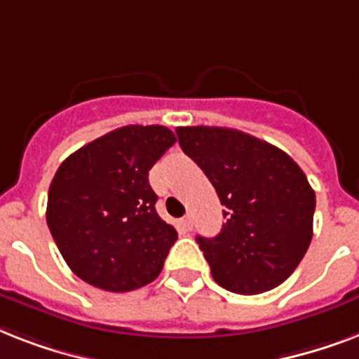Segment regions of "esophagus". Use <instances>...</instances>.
Here are the masks:
<instances>
[{
	"mask_svg": "<svg viewBox=\"0 0 359 359\" xmlns=\"http://www.w3.org/2000/svg\"><path fill=\"white\" fill-rule=\"evenodd\" d=\"M191 225H194V222H191V216L188 214V216H184V218L180 219V227H182V231H190Z\"/></svg>",
	"mask_w": 359,
	"mask_h": 359,
	"instance_id": "esophagus-1",
	"label": "esophagus"
}]
</instances>
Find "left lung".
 <instances>
[{"instance_id":"obj_1","label":"left lung","mask_w":359,"mask_h":359,"mask_svg":"<svg viewBox=\"0 0 359 359\" xmlns=\"http://www.w3.org/2000/svg\"><path fill=\"white\" fill-rule=\"evenodd\" d=\"M225 207L218 236H197L214 281L236 294L272 290L294 272L313 238L315 191L292 158L222 126L175 130Z\"/></svg>"}]
</instances>
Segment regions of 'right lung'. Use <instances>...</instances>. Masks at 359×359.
I'll list each match as a JSON object with an SVG mask.
<instances>
[{
	"instance_id": "1",
	"label": "right lung",
	"mask_w": 359,
	"mask_h": 359,
	"mask_svg": "<svg viewBox=\"0 0 359 359\" xmlns=\"http://www.w3.org/2000/svg\"><path fill=\"white\" fill-rule=\"evenodd\" d=\"M177 137L160 124H128L72 152L48 191L46 222L70 270L109 292L145 287L177 240L158 216L149 169Z\"/></svg>"
}]
</instances>
